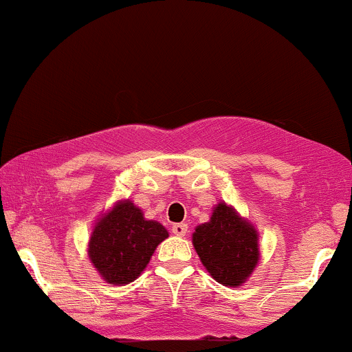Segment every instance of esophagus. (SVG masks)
<instances>
[{"label": "esophagus", "instance_id": "obj_1", "mask_svg": "<svg viewBox=\"0 0 352 352\" xmlns=\"http://www.w3.org/2000/svg\"><path fill=\"white\" fill-rule=\"evenodd\" d=\"M187 230H188L187 223H175L172 227V233L177 236H185L187 235Z\"/></svg>", "mask_w": 352, "mask_h": 352}]
</instances>
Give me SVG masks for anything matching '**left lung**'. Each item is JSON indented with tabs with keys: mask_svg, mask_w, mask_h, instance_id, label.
I'll list each match as a JSON object with an SVG mask.
<instances>
[{
	"mask_svg": "<svg viewBox=\"0 0 352 352\" xmlns=\"http://www.w3.org/2000/svg\"><path fill=\"white\" fill-rule=\"evenodd\" d=\"M193 246L201 263L223 286H240L258 263V235L232 207L218 204L207 223L193 233Z\"/></svg>",
	"mask_w": 352,
	"mask_h": 352,
	"instance_id": "obj_1",
	"label": "left lung"
}]
</instances>
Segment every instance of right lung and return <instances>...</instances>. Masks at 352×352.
<instances>
[{
  "label": "right lung",
  "mask_w": 352,
  "mask_h": 352,
  "mask_svg": "<svg viewBox=\"0 0 352 352\" xmlns=\"http://www.w3.org/2000/svg\"><path fill=\"white\" fill-rule=\"evenodd\" d=\"M167 236L159 221L145 220L142 210L125 200L98 221L89 258L107 283L127 285L144 272L157 245Z\"/></svg>",
  "instance_id": "1"
}]
</instances>
